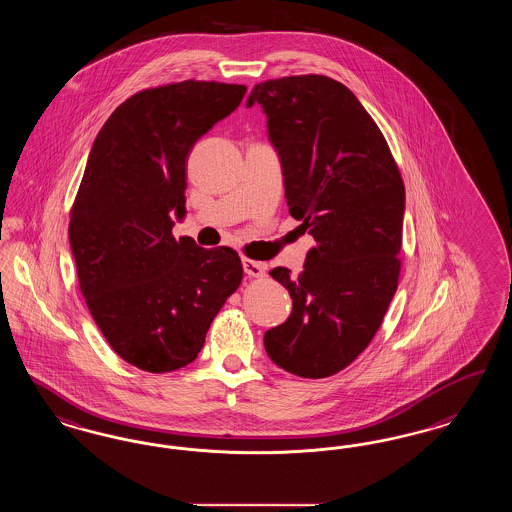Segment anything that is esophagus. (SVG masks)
<instances>
[{"mask_svg":"<svg viewBox=\"0 0 512 512\" xmlns=\"http://www.w3.org/2000/svg\"><path fill=\"white\" fill-rule=\"evenodd\" d=\"M244 270H246L249 278H265L266 265L259 263V261H251V259H244Z\"/></svg>","mask_w":512,"mask_h":512,"instance_id":"esophagus-1","label":"esophagus"}]
</instances>
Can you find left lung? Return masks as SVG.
I'll use <instances>...</instances> for the list:
<instances>
[{"label": "left lung", "mask_w": 512, "mask_h": 512, "mask_svg": "<svg viewBox=\"0 0 512 512\" xmlns=\"http://www.w3.org/2000/svg\"><path fill=\"white\" fill-rule=\"evenodd\" d=\"M268 118L291 217L312 234L303 270L276 266L293 310L265 333L270 360L322 379L371 343L398 287L404 181L368 110L341 82L305 74L257 83L247 106Z\"/></svg>", "instance_id": "1"}]
</instances>
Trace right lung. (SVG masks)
<instances>
[{"instance_id": "1", "label": "right lung", "mask_w": 512, "mask_h": 512, "mask_svg": "<svg viewBox=\"0 0 512 512\" xmlns=\"http://www.w3.org/2000/svg\"><path fill=\"white\" fill-rule=\"evenodd\" d=\"M246 91L198 80L146 87L110 114L93 143L68 238L85 305L135 368L165 373L194 362L242 284L240 255L177 240L171 211L184 213L188 152Z\"/></svg>"}]
</instances>
